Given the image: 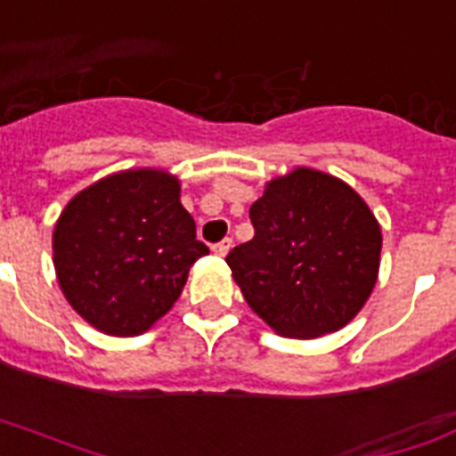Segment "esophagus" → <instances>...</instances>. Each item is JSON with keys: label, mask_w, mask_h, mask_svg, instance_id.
<instances>
[{"label": "esophagus", "mask_w": 456, "mask_h": 456, "mask_svg": "<svg viewBox=\"0 0 456 456\" xmlns=\"http://www.w3.org/2000/svg\"><path fill=\"white\" fill-rule=\"evenodd\" d=\"M231 247H232V240L225 238V240H221V242H216V245L211 247V252L216 254V256H225V254L231 252Z\"/></svg>", "instance_id": "34e87169"}]
</instances>
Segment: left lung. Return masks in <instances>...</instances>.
I'll use <instances>...</instances> for the list:
<instances>
[{"label": "left lung", "mask_w": 456, "mask_h": 456, "mask_svg": "<svg viewBox=\"0 0 456 456\" xmlns=\"http://www.w3.org/2000/svg\"><path fill=\"white\" fill-rule=\"evenodd\" d=\"M254 238L225 261L252 312L283 338L335 333L362 312L380 268L379 218L330 173L297 166L249 207Z\"/></svg>", "instance_id": "1"}]
</instances>
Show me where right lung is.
I'll return each instance as SVG.
<instances>
[{
	"label": "right lung",
	"instance_id": "1",
	"mask_svg": "<svg viewBox=\"0 0 456 456\" xmlns=\"http://www.w3.org/2000/svg\"><path fill=\"white\" fill-rule=\"evenodd\" d=\"M54 271L69 305L116 338L147 333L171 312L190 266L209 254L164 168H128L80 190L52 235Z\"/></svg>",
	"mask_w": 456,
	"mask_h": 456
}]
</instances>
